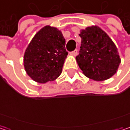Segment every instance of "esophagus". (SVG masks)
Instances as JSON below:
<instances>
[{
  "instance_id": "esophagus-1",
  "label": "esophagus",
  "mask_w": 130,
  "mask_h": 130,
  "mask_svg": "<svg viewBox=\"0 0 130 130\" xmlns=\"http://www.w3.org/2000/svg\"><path fill=\"white\" fill-rule=\"evenodd\" d=\"M77 50H74V51H72V52H71V55H72V56H77Z\"/></svg>"
}]
</instances>
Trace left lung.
<instances>
[{
    "label": "left lung",
    "instance_id": "obj_1",
    "mask_svg": "<svg viewBox=\"0 0 130 130\" xmlns=\"http://www.w3.org/2000/svg\"><path fill=\"white\" fill-rule=\"evenodd\" d=\"M81 44L77 62L84 74L94 80L109 79L120 63L117 48L99 27L91 26L80 31Z\"/></svg>",
    "mask_w": 130,
    "mask_h": 130
}]
</instances>
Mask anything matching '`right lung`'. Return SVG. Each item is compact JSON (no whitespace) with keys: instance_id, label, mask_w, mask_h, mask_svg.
Returning <instances> with one entry per match:
<instances>
[{"instance_id":"add662e5","label":"right lung","mask_w":130,"mask_h":130,"mask_svg":"<svg viewBox=\"0 0 130 130\" xmlns=\"http://www.w3.org/2000/svg\"><path fill=\"white\" fill-rule=\"evenodd\" d=\"M68 52L65 39L56 28L46 25L35 35L24 54V67L35 81L45 84L62 73Z\"/></svg>"}]
</instances>
